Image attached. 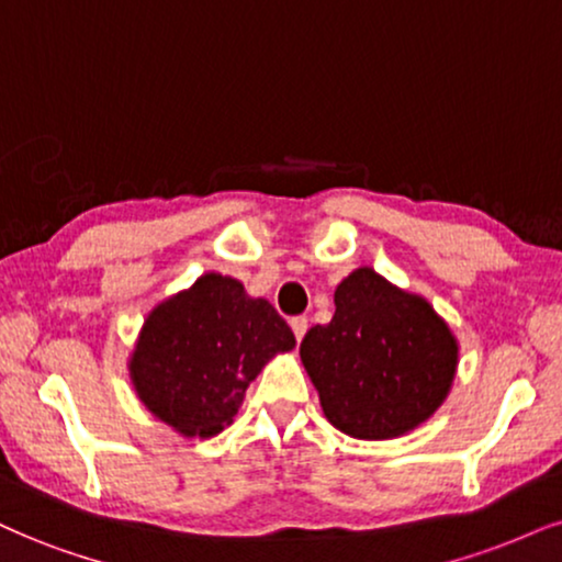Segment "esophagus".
<instances>
[{
    "mask_svg": "<svg viewBox=\"0 0 562 562\" xmlns=\"http://www.w3.org/2000/svg\"><path fill=\"white\" fill-rule=\"evenodd\" d=\"M292 330H294V338L296 341H302L304 334H307V317H292Z\"/></svg>",
    "mask_w": 562,
    "mask_h": 562,
    "instance_id": "obj_1",
    "label": "esophagus"
}]
</instances>
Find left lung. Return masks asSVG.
Instances as JSON below:
<instances>
[{
    "instance_id": "8db88e82",
    "label": "left lung",
    "mask_w": 562,
    "mask_h": 562,
    "mask_svg": "<svg viewBox=\"0 0 562 562\" xmlns=\"http://www.w3.org/2000/svg\"><path fill=\"white\" fill-rule=\"evenodd\" d=\"M328 325L307 330L300 357L325 419L357 440H393L417 429L448 398L459 341L422 294L370 266L336 286Z\"/></svg>"
}]
</instances>
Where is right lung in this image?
<instances>
[{"label": "right lung", "mask_w": 562, "mask_h": 562, "mask_svg": "<svg viewBox=\"0 0 562 562\" xmlns=\"http://www.w3.org/2000/svg\"><path fill=\"white\" fill-rule=\"evenodd\" d=\"M294 334L273 304L207 270L143 321L127 370L143 406L184 438H211L237 417L249 383Z\"/></svg>", "instance_id": "right-lung-1"}]
</instances>
